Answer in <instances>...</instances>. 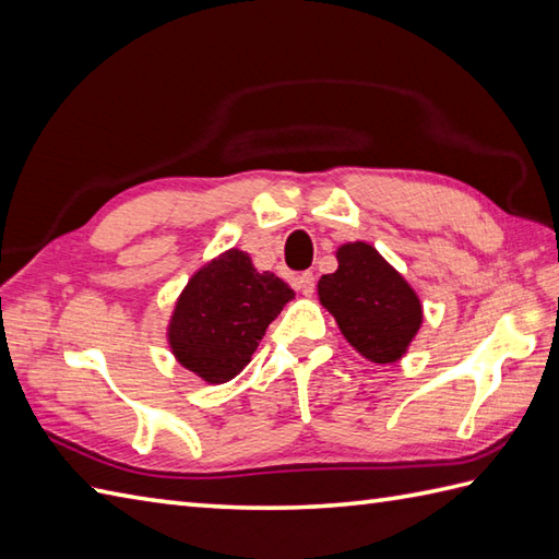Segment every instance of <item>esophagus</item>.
Masks as SVG:
<instances>
[{"label":"esophagus","mask_w":559,"mask_h":559,"mask_svg":"<svg viewBox=\"0 0 559 559\" xmlns=\"http://www.w3.org/2000/svg\"><path fill=\"white\" fill-rule=\"evenodd\" d=\"M314 274H311V271H305V274H300L295 278V288L300 290L302 295H311L314 293Z\"/></svg>","instance_id":"esophagus-1"}]
</instances>
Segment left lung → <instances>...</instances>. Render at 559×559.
Returning <instances> with one entry per match:
<instances>
[{
	"label": "left lung",
	"instance_id": "left-lung-1",
	"mask_svg": "<svg viewBox=\"0 0 559 559\" xmlns=\"http://www.w3.org/2000/svg\"><path fill=\"white\" fill-rule=\"evenodd\" d=\"M335 274L321 276L319 300L359 355L391 365L421 326V302L409 283L367 242L338 250Z\"/></svg>",
	"mask_w": 559,
	"mask_h": 559
}]
</instances>
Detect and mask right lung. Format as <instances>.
Masks as SVG:
<instances>
[{
  "label": "right lung",
  "mask_w": 559,
  "mask_h": 559,
  "mask_svg": "<svg viewBox=\"0 0 559 559\" xmlns=\"http://www.w3.org/2000/svg\"><path fill=\"white\" fill-rule=\"evenodd\" d=\"M293 295L276 274H259L248 254L228 250L180 293L168 323L171 353L206 383H226L248 367L269 323Z\"/></svg>",
  "instance_id": "right-lung-1"
}]
</instances>
